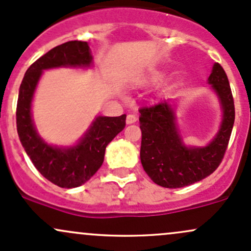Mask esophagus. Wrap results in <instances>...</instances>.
I'll list each match as a JSON object with an SVG mask.
<instances>
[{"mask_svg":"<svg viewBox=\"0 0 251 251\" xmlns=\"http://www.w3.org/2000/svg\"><path fill=\"white\" fill-rule=\"evenodd\" d=\"M137 121V117L134 114H128L127 117H126V124H134Z\"/></svg>","mask_w":251,"mask_h":251,"instance_id":"1","label":"esophagus"}]
</instances>
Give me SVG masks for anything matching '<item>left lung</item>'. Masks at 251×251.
Instances as JSON below:
<instances>
[{
    "mask_svg": "<svg viewBox=\"0 0 251 251\" xmlns=\"http://www.w3.org/2000/svg\"><path fill=\"white\" fill-rule=\"evenodd\" d=\"M208 84L223 109L214 138L205 147H187L178 130L175 107L169 101L139 109L142 130L140 161L149 177L166 188H181L207 177L226 151L235 123V104L224 69L214 63Z\"/></svg>",
    "mask_w": 251,
    "mask_h": 251,
    "instance_id": "1",
    "label": "left lung"
}]
</instances>
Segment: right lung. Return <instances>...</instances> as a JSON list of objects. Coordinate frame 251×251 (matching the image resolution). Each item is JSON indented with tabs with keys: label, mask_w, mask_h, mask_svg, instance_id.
Returning a JSON list of instances; mask_svg holds the SVG:
<instances>
[{
	"label": "right lung",
	"mask_w": 251,
	"mask_h": 251,
	"mask_svg": "<svg viewBox=\"0 0 251 251\" xmlns=\"http://www.w3.org/2000/svg\"><path fill=\"white\" fill-rule=\"evenodd\" d=\"M93 56L87 41H68L50 50L27 69L16 106V127L21 144L38 172L62 188L87 182L102 166L106 147L124 130L126 114L96 117L73 147L50 145L38 133L32 119V101L44 70L54 68H90Z\"/></svg>",
	"instance_id": "right-lung-1"
}]
</instances>
